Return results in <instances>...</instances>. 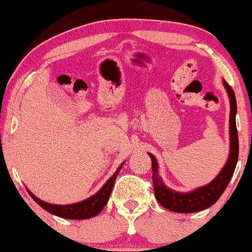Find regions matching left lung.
Returning a JSON list of instances; mask_svg holds the SVG:
<instances>
[{
    "label": "left lung",
    "instance_id": "8db88e82",
    "mask_svg": "<svg viewBox=\"0 0 252 252\" xmlns=\"http://www.w3.org/2000/svg\"><path fill=\"white\" fill-rule=\"evenodd\" d=\"M224 86L226 89L228 98H230V153L225 166L219 172L215 180L202 187H198L192 192L181 193L170 189L163 184L162 179L158 175V166L155 156L148 153L152 158L153 169V184H154V193L156 200L162 205L164 209L178 213H193L199 212L207 207L212 206L217 202L220 195L224 193L228 182L232 178L235 172L237 161H238V132L236 126V114H237V102L236 96L231 86L224 80Z\"/></svg>",
    "mask_w": 252,
    "mask_h": 252
}]
</instances>
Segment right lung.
<instances>
[{"mask_svg":"<svg viewBox=\"0 0 252 252\" xmlns=\"http://www.w3.org/2000/svg\"><path fill=\"white\" fill-rule=\"evenodd\" d=\"M124 162L121 163V166L118 167L115 174L105 182V185L100 189L94 195L90 196V198L85 199V200L76 202V204H70V205H54V204H48V202L40 200L39 198H36L33 193H30V195L33 198V200L36 202L37 205L42 207L43 210H46L47 212L52 213V215L62 217L65 219H74V220H82V219H89L92 217L97 216L98 213H100V211L104 209V206L108 202L110 194H111V190L114 189V184L116 181V178L120 173V170L122 169Z\"/></svg>","mask_w":252,"mask_h":252,"instance_id":"right-lung-1","label":"right lung"}]
</instances>
